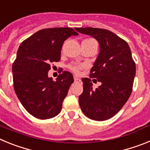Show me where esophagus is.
<instances>
[{
  "instance_id": "esophagus-1",
  "label": "esophagus",
  "mask_w": 150,
  "mask_h": 150,
  "mask_svg": "<svg viewBox=\"0 0 150 150\" xmlns=\"http://www.w3.org/2000/svg\"><path fill=\"white\" fill-rule=\"evenodd\" d=\"M74 82H75V83H80V82H81V79H79V78L76 77V76H74Z\"/></svg>"
}]
</instances>
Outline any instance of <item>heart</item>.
<instances>
[{"mask_svg":"<svg viewBox=\"0 0 150 150\" xmlns=\"http://www.w3.org/2000/svg\"><path fill=\"white\" fill-rule=\"evenodd\" d=\"M83 66L81 64H72V65L70 66V69L71 71H74L75 74H79L80 69L83 68Z\"/></svg>","mask_w":150,"mask_h":150,"instance_id":"1","label":"heart"}]
</instances>
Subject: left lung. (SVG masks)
Here are the masks:
<instances>
[{
  "label": "left lung",
  "instance_id": "obj_1",
  "mask_svg": "<svg viewBox=\"0 0 150 150\" xmlns=\"http://www.w3.org/2000/svg\"><path fill=\"white\" fill-rule=\"evenodd\" d=\"M75 30L95 38L100 47L90 71V78H95L101 85L93 89L91 79H82L80 108L91 120H109L122 108L132 94L136 67L131 49L126 41L109 30L95 28H76Z\"/></svg>",
  "mask_w": 150,
  "mask_h": 150
}]
</instances>
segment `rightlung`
Segmentation results:
<instances>
[{
  "instance_id": "right-lung-1",
  "label": "right lung",
  "mask_w": 150,
  "mask_h": 150,
  "mask_svg": "<svg viewBox=\"0 0 150 150\" xmlns=\"http://www.w3.org/2000/svg\"><path fill=\"white\" fill-rule=\"evenodd\" d=\"M78 33L71 28L42 29L24 40L13 64L14 90L26 110L40 120L55 117L62 108L71 85V73L63 71L54 81L50 63L59 62L64 42Z\"/></svg>"
}]
</instances>
